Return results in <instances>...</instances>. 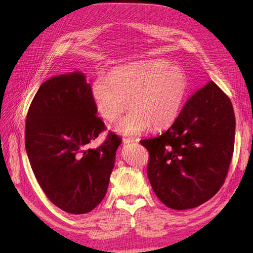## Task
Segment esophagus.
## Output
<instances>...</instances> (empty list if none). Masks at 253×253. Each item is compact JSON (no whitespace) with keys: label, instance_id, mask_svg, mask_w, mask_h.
I'll list each match as a JSON object with an SVG mask.
<instances>
[{"label":"esophagus","instance_id":"34e87169","mask_svg":"<svg viewBox=\"0 0 253 253\" xmlns=\"http://www.w3.org/2000/svg\"><path fill=\"white\" fill-rule=\"evenodd\" d=\"M139 140V139H131V138H124L123 139V142L124 144H129V143H132V142H137Z\"/></svg>","mask_w":253,"mask_h":253}]
</instances>
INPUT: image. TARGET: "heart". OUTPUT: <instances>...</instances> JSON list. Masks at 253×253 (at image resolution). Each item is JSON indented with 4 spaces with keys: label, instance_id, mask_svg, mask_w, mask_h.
Returning a JSON list of instances; mask_svg holds the SVG:
<instances>
[{
    "label": "heart",
    "instance_id": "1",
    "mask_svg": "<svg viewBox=\"0 0 253 253\" xmlns=\"http://www.w3.org/2000/svg\"><path fill=\"white\" fill-rule=\"evenodd\" d=\"M188 90L180 68L159 60L133 62L113 69L107 78L91 84L95 109L105 121L114 123L130 107L132 111L115 125L125 136L171 125L178 117Z\"/></svg>",
    "mask_w": 253,
    "mask_h": 253
}]
</instances>
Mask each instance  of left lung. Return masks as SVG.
I'll return each instance as SVG.
<instances>
[{"label": "left lung", "instance_id": "1", "mask_svg": "<svg viewBox=\"0 0 253 253\" xmlns=\"http://www.w3.org/2000/svg\"><path fill=\"white\" fill-rule=\"evenodd\" d=\"M232 102L210 82L192 94L162 135L140 141L149 152L148 178L166 207L201 206L221 189L235 144Z\"/></svg>", "mask_w": 253, "mask_h": 253}]
</instances>
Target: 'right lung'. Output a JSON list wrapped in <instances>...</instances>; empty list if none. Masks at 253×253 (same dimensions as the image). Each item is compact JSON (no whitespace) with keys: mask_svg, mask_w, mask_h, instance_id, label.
Masks as SVG:
<instances>
[{"mask_svg":"<svg viewBox=\"0 0 253 253\" xmlns=\"http://www.w3.org/2000/svg\"><path fill=\"white\" fill-rule=\"evenodd\" d=\"M96 114L84 74L53 77L37 91L26 117L25 146L32 171L47 199L63 211L84 214L103 200L122 139Z\"/></svg>","mask_w":253,"mask_h":253,"instance_id":"1","label":"right lung"}]
</instances>
